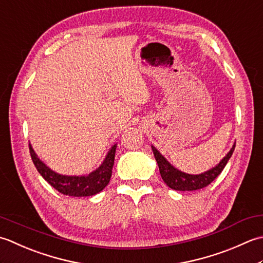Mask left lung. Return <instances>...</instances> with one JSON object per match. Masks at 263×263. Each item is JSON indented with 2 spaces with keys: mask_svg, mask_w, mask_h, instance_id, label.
<instances>
[{
  "mask_svg": "<svg viewBox=\"0 0 263 263\" xmlns=\"http://www.w3.org/2000/svg\"><path fill=\"white\" fill-rule=\"evenodd\" d=\"M152 149L155 160H157L159 165L160 175H161L163 181L170 187V189H173L175 191H196L204 189L208 185H210L212 181L221 174L223 168L226 167L228 160L232 157L235 149V145L232 147V149H230L228 154L221 160V162L219 163L217 167H214L211 170H209L206 173L201 175H189L181 173V171L175 169L173 165L160 154L157 148L152 146Z\"/></svg>",
  "mask_w": 263,
  "mask_h": 263,
  "instance_id": "1",
  "label": "left lung"
}]
</instances>
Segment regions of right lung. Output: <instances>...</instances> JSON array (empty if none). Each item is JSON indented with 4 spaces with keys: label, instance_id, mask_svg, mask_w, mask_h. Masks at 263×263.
<instances>
[{
    "label": "right lung",
    "instance_id": "right-lung-1",
    "mask_svg": "<svg viewBox=\"0 0 263 263\" xmlns=\"http://www.w3.org/2000/svg\"><path fill=\"white\" fill-rule=\"evenodd\" d=\"M117 145L112 146L110 152L106 155L103 163L101 164L99 169H96L94 173L89 174L88 176H62L59 175L54 171L43 163L41 160L37 158L33 147L29 144V152L30 157L37 171L42 175L47 183H49L53 189H55L59 193L68 196H92L98 194L104 187L109 184L112 167L115 163V154H116Z\"/></svg>",
    "mask_w": 263,
    "mask_h": 263
}]
</instances>
